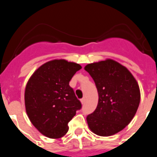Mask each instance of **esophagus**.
Instances as JSON below:
<instances>
[{
  "instance_id": "1",
  "label": "esophagus",
  "mask_w": 157,
  "mask_h": 157,
  "mask_svg": "<svg viewBox=\"0 0 157 157\" xmlns=\"http://www.w3.org/2000/svg\"><path fill=\"white\" fill-rule=\"evenodd\" d=\"M85 102H86V98H82V99H81V103L83 105V104H85Z\"/></svg>"
}]
</instances>
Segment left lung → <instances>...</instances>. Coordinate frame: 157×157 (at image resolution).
<instances>
[{
	"mask_svg": "<svg viewBox=\"0 0 157 157\" xmlns=\"http://www.w3.org/2000/svg\"><path fill=\"white\" fill-rule=\"evenodd\" d=\"M98 92L97 109L86 117L89 128L99 136H111L125 128L135 116L141 99L138 82L126 67L113 59L84 67Z\"/></svg>",
	"mask_w": 157,
	"mask_h": 157,
	"instance_id": "obj_1",
	"label": "left lung"
}]
</instances>
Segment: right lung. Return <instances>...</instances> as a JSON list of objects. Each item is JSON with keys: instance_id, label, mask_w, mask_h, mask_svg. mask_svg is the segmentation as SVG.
<instances>
[{"instance_id": "1", "label": "right lung", "mask_w": 157, "mask_h": 157, "mask_svg": "<svg viewBox=\"0 0 157 157\" xmlns=\"http://www.w3.org/2000/svg\"><path fill=\"white\" fill-rule=\"evenodd\" d=\"M78 63L52 59L30 76L24 94L26 112L32 124L43 135L59 138L68 131V123L82 108L69 82Z\"/></svg>"}]
</instances>
